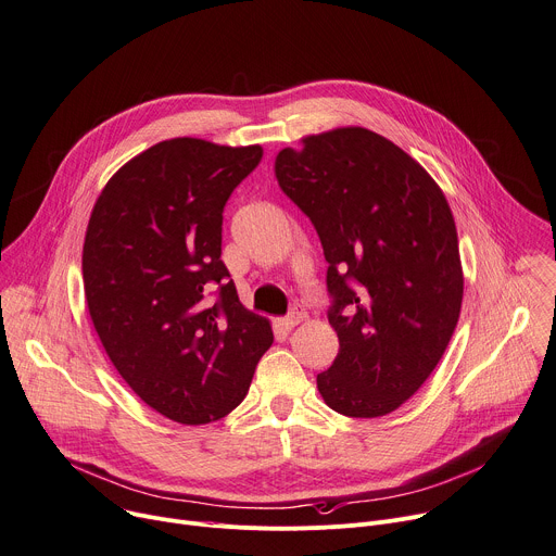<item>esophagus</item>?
Here are the masks:
<instances>
[{
  "instance_id": "obj_1",
  "label": "esophagus",
  "mask_w": 556,
  "mask_h": 556,
  "mask_svg": "<svg viewBox=\"0 0 556 556\" xmlns=\"http://www.w3.org/2000/svg\"><path fill=\"white\" fill-rule=\"evenodd\" d=\"M304 318H306V314H304L302 309H293L289 316L280 318V320H278V325H280L282 329H287V331H289V329H293L295 325H300Z\"/></svg>"
}]
</instances>
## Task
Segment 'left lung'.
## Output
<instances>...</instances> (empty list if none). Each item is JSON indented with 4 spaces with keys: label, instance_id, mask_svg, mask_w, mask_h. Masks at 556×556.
<instances>
[{
    "label": "left lung",
    "instance_id": "left-lung-1",
    "mask_svg": "<svg viewBox=\"0 0 556 556\" xmlns=\"http://www.w3.org/2000/svg\"><path fill=\"white\" fill-rule=\"evenodd\" d=\"M276 156L282 192L312 218L340 351L318 374L329 408L382 417L433 374L459 320L464 271L440 185L393 141L349 126Z\"/></svg>",
    "mask_w": 556,
    "mask_h": 556
}]
</instances>
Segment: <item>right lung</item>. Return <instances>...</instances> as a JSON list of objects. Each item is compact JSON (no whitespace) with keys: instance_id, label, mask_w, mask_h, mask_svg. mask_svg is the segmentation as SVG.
Segmentation results:
<instances>
[{"instance_id":"add662e5","label":"right lung","mask_w":556,"mask_h":556,"mask_svg":"<svg viewBox=\"0 0 556 556\" xmlns=\"http://www.w3.org/2000/svg\"><path fill=\"white\" fill-rule=\"evenodd\" d=\"M261 159V146L161 141L118 167L90 214L81 269L94 331L128 387L178 424L231 413L274 342L220 261L223 207Z\"/></svg>"}]
</instances>
